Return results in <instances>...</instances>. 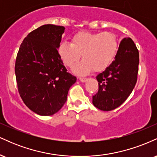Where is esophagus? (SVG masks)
Masks as SVG:
<instances>
[{
	"mask_svg": "<svg viewBox=\"0 0 157 157\" xmlns=\"http://www.w3.org/2000/svg\"><path fill=\"white\" fill-rule=\"evenodd\" d=\"M79 80H80V82H86V81L88 80V79L87 78H83V77H80V78H79Z\"/></svg>",
	"mask_w": 157,
	"mask_h": 157,
	"instance_id": "1",
	"label": "esophagus"
}]
</instances>
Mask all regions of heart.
Here are the masks:
<instances>
[{
    "mask_svg": "<svg viewBox=\"0 0 157 157\" xmlns=\"http://www.w3.org/2000/svg\"><path fill=\"white\" fill-rule=\"evenodd\" d=\"M117 37L111 32H80L71 38V43L64 41L58 47V54L63 63L68 68L75 66L74 71L78 75H86L94 69L100 71L106 68L117 51Z\"/></svg>",
    "mask_w": 157,
    "mask_h": 157,
    "instance_id": "b5f03b06",
    "label": "heart"
}]
</instances>
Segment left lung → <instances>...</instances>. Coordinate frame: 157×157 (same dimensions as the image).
I'll list each match as a JSON object with an SVG mask.
<instances>
[{
  "mask_svg": "<svg viewBox=\"0 0 157 157\" xmlns=\"http://www.w3.org/2000/svg\"><path fill=\"white\" fill-rule=\"evenodd\" d=\"M139 52L130 37L123 38L114 60L96 77L99 89L92 103L109 111L121 105L132 92L137 80Z\"/></svg>",
  "mask_w": 157,
  "mask_h": 157,
  "instance_id": "8db88e82",
  "label": "left lung"
}]
</instances>
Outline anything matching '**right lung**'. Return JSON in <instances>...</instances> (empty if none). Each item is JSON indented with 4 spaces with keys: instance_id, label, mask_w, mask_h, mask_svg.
I'll return each mask as SVG.
<instances>
[{
    "instance_id": "add662e5",
    "label": "right lung",
    "mask_w": 157,
    "mask_h": 157,
    "mask_svg": "<svg viewBox=\"0 0 157 157\" xmlns=\"http://www.w3.org/2000/svg\"><path fill=\"white\" fill-rule=\"evenodd\" d=\"M65 27L46 24L23 40L15 62L17 88L23 102L41 116L55 114L67 100L76 77L67 72L58 54Z\"/></svg>"
}]
</instances>
